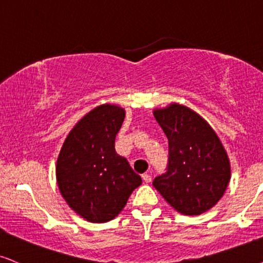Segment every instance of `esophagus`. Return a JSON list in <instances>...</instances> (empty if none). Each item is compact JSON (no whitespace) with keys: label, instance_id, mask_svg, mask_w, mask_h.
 <instances>
[{"label":"esophagus","instance_id":"1","mask_svg":"<svg viewBox=\"0 0 263 263\" xmlns=\"http://www.w3.org/2000/svg\"><path fill=\"white\" fill-rule=\"evenodd\" d=\"M142 180L145 181V183H150L151 181V176L150 174H142Z\"/></svg>","mask_w":263,"mask_h":263}]
</instances>
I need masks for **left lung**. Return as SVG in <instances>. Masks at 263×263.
I'll return each mask as SVG.
<instances>
[{
    "instance_id": "1",
    "label": "left lung",
    "mask_w": 263,
    "mask_h": 263,
    "mask_svg": "<svg viewBox=\"0 0 263 263\" xmlns=\"http://www.w3.org/2000/svg\"><path fill=\"white\" fill-rule=\"evenodd\" d=\"M152 113L170 148L167 172L152 185L183 215L199 216L212 209L231 180V162L218 135L199 113L180 103Z\"/></svg>"
}]
</instances>
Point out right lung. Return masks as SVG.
I'll return each mask as SVG.
<instances>
[{
    "label": "right lung",
    "mask_w": 263,
    "mask_h": 263,
    "mask_svg": "<svg viewBox=\"0 0 263 263\" xmlns=\"http://www.w3.org/2000/svg\"><path fill=\"white\" fill-rule=\"evenodd\" d=\"M124 117V108L118 105L95 107L73 126L57 157L61 195L87 222L111 221L141 184V178L115 150Z\"/></svg>",
    "instance_id": "add662e5"
}]
</instances>
